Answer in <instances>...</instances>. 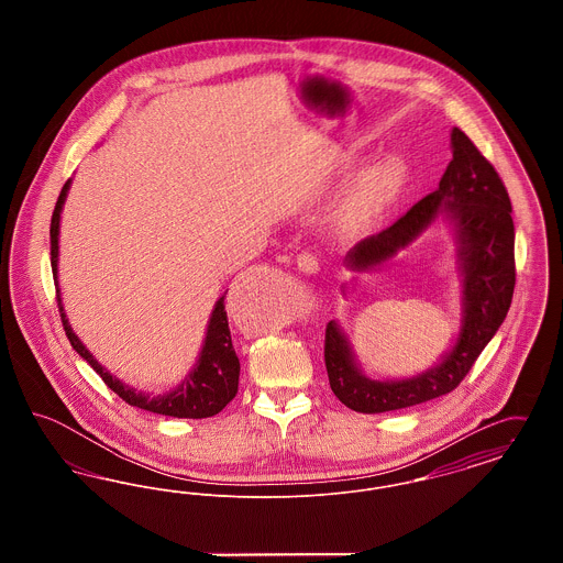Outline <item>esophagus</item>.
I'll list each match as a JSON object with an SVG mask.
<instances>
[{
    "instance_id": "obj_1",
    "label": "esophagus",
    "mask_w": 563,
    "mask_h": 563,
    "mask_svg": "<svg viewBox=\"0 0 563 563\" xmlns=\"http://www.w3.org/2000/svg\"><path fill=\"white\" fill-rule=\"evenodd\" d=\"M297 268L306 274H317L319 272V257L310 251H303L297 255Z\"/></svg>"
}]
</instances>
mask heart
I'll list each match as a JSON object with an SVG mask.
<instances>
[{
  "instance_id": "heart-1",
  "label": "heart",
  "mask_w": 563,
  "mask_h": 563,
  "mask_svg": "<svg viewBox=\"0 0 563 563\" xmlns=\"http://www.w3.org/2000/svg\"><path fill=\"white\" fill-rule=\"evenodd\" d=\"M407 184V166L397 156H386L365 168L350 186L340 205V223L346 230H365L386 213Z\"/></svg>"
}]
</instances>
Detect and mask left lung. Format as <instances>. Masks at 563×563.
<instances>
[{
	"mask_svg": "<svg viewBox=\"0 0 563 563\" xmlns=\"http://www.w3.org/2000/svg\"><path fill=\"white\" fill-rule=\"evenodd\" d=\"M439 188L416 202L390 228L354 244L346 268L367 272L393 260L437 217L454 225L462 276V324L455 344L422 374L372 379L358 367L349 335L335 321L324 329V367L333 395L361 413H384L452 393L507 319L515 289V225L509 191L496 168L460 129Z\"/></svg>",
	"mask_w": 563,
	"mask_h": 563,
	"instance_id": "obj_1",
	"label": "left lung"
}]
</instances>
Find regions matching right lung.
<instances>
[{
  "label": "right lung",
  "mask_w": 563,
  "mask_h": 563,
  "mask_svg": "<svg viewBox=\"0 0 563 563\" xmlns=\"http://www.w3.org/2000/svg\"><path fill=\"white\" fill-rule=\"evenodd\" d=\"M69 186H71V179H67V184L60 189L56 207H54L53 221H51V264H53L60 321H63V329H65L71 346L97 374L103 377V382L122 401H126L133 407L152 411V413H161V416H170V418H194V420L211 418L214 413H219L228 402L236 397L239 375H241V361L236 356V350L232 346V333L228 327L225 301H223L228 291L221 295L214 303L209 327H207V338L202 342V350H200V356H198V363L194 365V369L186 375V379L175 390L156 395V397L150 393H139L129 384H122L115 375L109 374L108 369L81 344L80 338L74 333L71 324L65 317L60 291H58V280H56L60 211H63Z\"/></svg>",
  "instance_id": "right-lung-1"
}]
</instances>
